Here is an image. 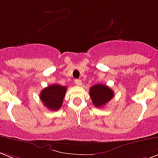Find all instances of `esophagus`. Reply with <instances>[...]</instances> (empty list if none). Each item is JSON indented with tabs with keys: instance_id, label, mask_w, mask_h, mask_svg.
<instances>
[{
	"instance_id": "esophagus-1",
	"label": "esophagus",
	"mask_w": 158,
	"mask_h": 158,
	"mask_svg": "<svg viewBox=\"0 0 158 158\" xmlns=\"http://www.w3.org/2000/svg\"><path fill=\"white\" fill-rule=\"evenodd\" d=\"M74 83H75L76 85H81V81L79 80V79H76V80L74 81Z\"/></svg>"
}]
</instances>
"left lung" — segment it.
<instances>
[{
    "label": "left lung",
    "mask_w": 158,
    "mask_h": 158,
    "mask_svg": "<svg viewBox=\"0 0 158 158\" xmlns=\"http://www.w3.org/2000/svg\"><path fill=\"white\" fill-rule=\"evenodd\" d=\"M89 96L95 107L101 108L109 102L114 96L113 90L103 84H97L89 89Z\"/></svg>",
    "instance_id": "obj_1"
}]
</instances>
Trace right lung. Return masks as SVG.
<instances>
[{
    "instance_id": "obj_1",
    "label": "right lung",
    "mask_w": 158,
    "mask_h": 158,
    "mask_svg": "<svg viewBox=\"0 0 158 158\" xmlns=\"http://www.w3.org/2000/svg\"><path fill=\"white\" fill-rule=\"evenodd\" d=\"M66 90V86L58 84L49 85L41 90L40 99L45 107L50 110L56 111L61 108Z\"/></svg>"
}]
</instances>
